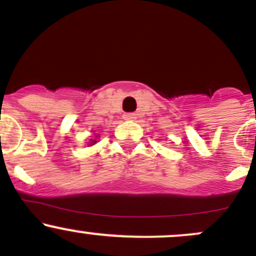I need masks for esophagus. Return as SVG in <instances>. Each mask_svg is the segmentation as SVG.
<instances>
[{
	"mask_svg": "<svg viewBox=\"0 0 256 256\" xmlns=\"http://www.w3.org/2000/svg\"><path fill=\"white\" fill-rule=\"evenodd\" d=\"M123 118H124L126 120H134L136 118V113H126V114L123 116Z\"/></svg>",
	"mask_w": 256,
	"mask_h": 256,
	"instance_id": "34e87169",
	"label": "esophagus"
}]
</instances>
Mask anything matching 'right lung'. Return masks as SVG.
Segmentation results:
<instances>
[{
  "label": "right lung",
  "mask_w": 256,
  "mask_h": 256,
  "mask_svg": "<svg viewBox=\"0 0 256 256\" xmlns=\"http://www.w3.org/2000/svg\"><path fill=\"white\" fill-rule=\"evenodd\" d=\"M91 143H92V144H94V143H96V140H94V139H92V140H91Z\"/></svg>",
  "instance_id": "obj_1"
}]
</instances>
